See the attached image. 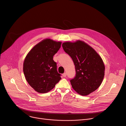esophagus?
Instances as JSON below:
<instances>
[{
    "mask_svg": "<svg viewBox=\"0 0 126 126\" xmlns=\"http://www.w3.org/2000/svg\"><path fill=\"white\" fill-rule=\"evenodd\" d=\"M66 75H67L66 72H65V73H64L63 74V77H66Z\"/></svg>",
    "mask_w": 126,
    "mask_h": 126,
    "instance_id": "1",
    "label": "esophagus"
}]
</instances>
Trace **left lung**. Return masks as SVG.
<instances>
[{
  "mask_svg": "<svg viewBox=\"0 0 126 126\" xmlns=\"http://www.w3.org/2000/svg\"><path fill=\"white\" fill-rule=\"evenodd\" d=\"M64 51L72 58L76 75L70 80L78 94L87 96L97 90L103 81L105 66L102 58L89 45L78 40L62 44Z\"/></svg>",
  "mask_w": 126,
  "mask_h": 126,
  "instance_id": "obj_1",
  "label": "left lung"
}]
</instances>
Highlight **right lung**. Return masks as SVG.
I'll list each match as a JSON object with an SVG mask.
<instances>
[{"label": "right lung", "instance_id": "right-lung-1", "mask_svg": "<svg viewBox=\"0 0 126 126\" xmlns=\"http://www.w3.org/2000/svg\"><path fill=\"white\" fill-rule=\"evenodd\" d=\"M62 43L47 38L39 42L27 55L23 63V72L29 85L40 93L52 90L61 79L57 70L53 56Z\"/></svg>", "mask_w": 126, "mask_h": 126}]
</instances>
